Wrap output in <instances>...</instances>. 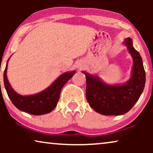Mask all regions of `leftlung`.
Wrapping results in <instances>:
<instances>
[{"mask_svg":"<svg viewBox=\"0 0 153 153\" xmlns=\"http://www.w3.org/2000/svg\"><path fill=\"white\" fill-rule=\"evenodd\" d=\"M133 59L131 77L123 84L104 83L97 75L82 71L86 78L87 101L96 112L105 116H120L133 107L143 93L146 73L140 53L133 47L132 40L127 37L123 42Z\"/></svg>","mask_w":153,"mask_h":153,"instance_id":"obj_1","label":"left lung"}]
</instances>
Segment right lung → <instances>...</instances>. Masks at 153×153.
I'll list each match as a JSON object with an SVG mask.
<instances>
[{
	"label": "right lung",
	"instance_id": "add662e5",
	"mask_svg": "<svg viewBox=\"0 0 153 153\" xmlns=\"http://www.w3.org/2000/svg\"><path fill=\"white\" fill-rule=\"evenodd\" d=\"M7 60L3 74L4 85L8 97L19 110L31 115L39 116L49 114L56 108L59 100L60 91L64 85L72 78L76 72H66L60 75L49 87L38 93L30 95H22L12 88L7 77Z\"/></svg>",
	"mask_w": 153,
	"mask_h": 153
}]
</instances>
